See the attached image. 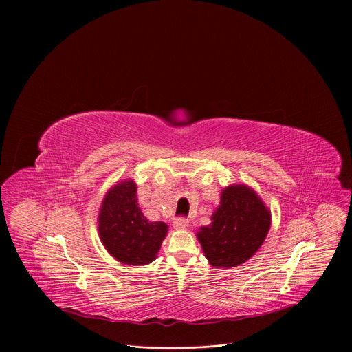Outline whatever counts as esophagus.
Returning a JSON list of instances; mask_svg holds the SVG:
<instances>
[{
	"mask_svg": "<svg viewBox=\"0 0 352 352\" xmlns=\"http://www.w3.org/2000/svg\"><path fill=\"white\" fill-rule=\"evenodd\" d=\"M189 226V221L186 219H177L174 221V228L175 230H185Z\"/></svg>",
	"mask_w": 352,
	"mask_h": 352,
	"instance_id": "obj_1",
	"label": "esophagus"
}]
</instances>
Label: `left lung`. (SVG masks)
Here are the masks:
<instances>
[{"label":"left lung","mask_w":352,"mask_h":352,"mask_svg":"<svg viewBox=\"0 0 352 352\" xmlns=\"http://www.w3.org/2000/svg\"><path fill=\"white\" fill-rule=\"evenodd\" d=\"M210 220L196 231V238L213 267L230 269L258 252L270 230L272 213L254 188L234 184L221 190Z\"/></svg>","instance_id":"obj_1"}]
</instances>
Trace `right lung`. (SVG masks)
Instances as JSON below:
<instances>
[{"instance_id":"1","label":"right lung","mask_w":352,"mask_h":352,"mask_svg":"<svg viewBox=\"0 0 352 352\" xmlns=\"http://www.w3.org/2000/svg\"><path fill=\"white\" fill-rule=\"evenodd\" d=\"M138 185L126 178L104 195L97 216V231L107 252L129 266L152 263L168 232L163 221H148L138 204Z\"/></svg>"}]
</instances>
